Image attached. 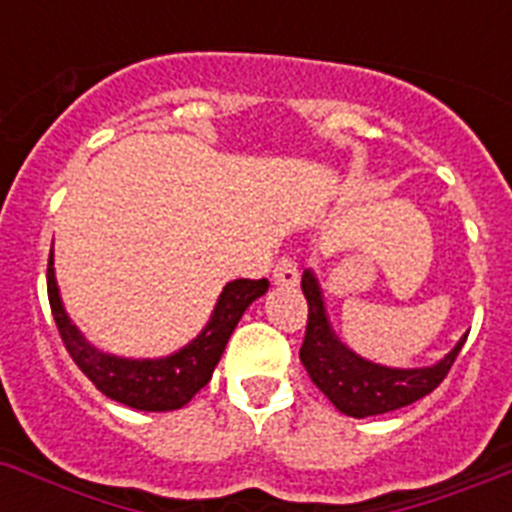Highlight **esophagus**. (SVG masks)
<instances>
[{"label":"esophagus","mask_w":512,"mask_h":512,"mask_svg":"<svg viewBox=\"0 0 512 512\" xmlns=\"http://www.w3.org/2000/svg\"><path fill=\"white\" fill-rule=\"evenodd\" d=\"M273 281L278 283V286H296V283H299V265H296L293 257L286 255L278 260V265H275L273 270Z\"/></svg>","instance_id":"1"}]
</instances>
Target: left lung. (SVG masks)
I'll list each match as a JSON object with an SVG mask.
<instances>
[{"label":"left lung","instance_id":"left-lung-1","mask_svg":"<svg viewBox=\"0 0 512 512\" xmlns=\"http://www.w3.org/2000/svg\"><path fill=\"white\" fill-rule=\"evenodd\" d=\"M301 291L309 304V322H306V337L299 358L319 391H324V397L348 417L384 415V412H394L428 397L430 391L446 379V373L451 371L456 355L466 342L464 335L433 366H381L350 350L335 335L314 270H304Z\"/></svg>","mask_w":512,"mask_h":512}]
</instances>
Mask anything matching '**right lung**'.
<instances>
[{
    "mask_svg": "<svg viewBox=\"0 0 512 512\" xmlns=\"http://www.w3.org/2000/svg\"><path fill=\"white\" fill-rule=\"evenodd\" d=\"M268 286L270 283L265 278L260 281L237 278L226 283L219 301L213 306L211 319L188 345H182L180 350L164 358H123V355L95 348L77 324L71 322L61 301L59 283H56L53 250L48 260V301H51L53 319H56L71 361L82 368L84 376L105 397L141 412H172L185 407L211 381L213 368L219 366L231 332L247 306L265 296Z\"/></svg>",
    "mask_w": 512,
    "mask_h": 512,
    "instance_id": "right-lung-1",
    "label": "right lung"
}]
</instances>
